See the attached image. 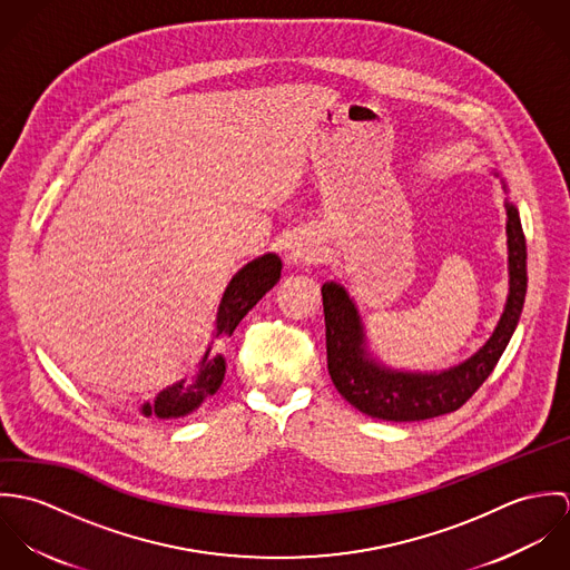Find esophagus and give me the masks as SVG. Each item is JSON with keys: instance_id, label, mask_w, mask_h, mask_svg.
Returning a JSON list of instances; mask_svg holds the SVG:
<instances>
[{"instance_id": "esophagus-1", "label": "esophagus", "mask_w": 570, "mask_h": 570, "mask_svg": "<svg viewBox=\"0 0 570 570\" xmlns=\"http://www.w3.org/2000/svg\"><path fill=\"white\" fill-rule=\"evenodd\" d=\"M318 247L314 244H307V242H296V244L289 247V261L294 263H312V261H318Z\"/></svg>"}]
</instances>
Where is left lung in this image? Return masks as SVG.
Returning <instances> with one entry per match:
<instances>
[{"instance_id": "8db88e82", "label": "left lung", "mask_w": 570, "mask_h": 570, "mask_svg": "<svg viewBox=\"0 0 570 570\" xmlns=\"http://www.w3.org/2000/svg\"><path fill=\"white\" fill-rule=\"evenodd\" d=\"M509 298L488 344L468 362L432 375L397 373L364 353V331L344 287L323 285L326 368L337 393L360 412L384 421H423L463 406L488 380L520 321L527 296V244L520 215L507 204Z\"/></svg>"}]
</instances>
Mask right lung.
<instances>
[{
  "label": "right lung",
  "instance_id": "right-lung-1",
  "mask_svg": "<svg viewBox=\"0 0 570 570\" xmlns=\"http://www.w3.org/2000/svg\"><path fill=\"white\" fill-rule=\"evenodd\" d=\"M281 278V258L276 254H265L261 258H254L247 263L242 272L230 281L226 287V294L222 298L219 312H217V335L226 333L230 335L237 325L244 321L245 314L278 283ZM226 362L222 355L208 357V351L202 360V368L195 382H177L163 391L154 404H145V416H158V419H173L184 416L193 412L195 407L208 397L215 395L217 389L224 382Z\"/></svg>",
  "mask_w": 570,
  "mask_h": 570
}]
</instances>
